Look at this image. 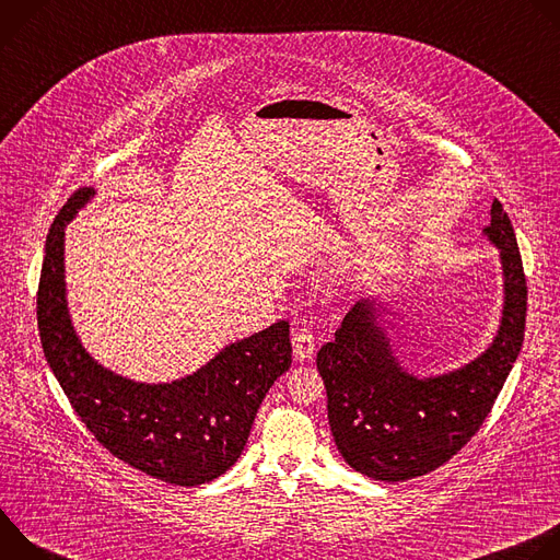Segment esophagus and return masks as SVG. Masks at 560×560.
<instances>
[{
  "label": "esophagus",
  "mask_w": 560,
  "mask_h": 560,
  "mask_svg": "<svg viewBox=\"0 0 560 560\" xmlns=\"http://www.w3.org/2000/svg\"><path fill=\"white\" fill-rule=\"evenodd\" d=\"M292 350L296 361H307L314 354V337L307 328H301L292 337Z\"/></svg>",
  "instance_id": "1"
}]
</instances>
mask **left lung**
<instances>
[{"label":"left lung","mask_w":560,"mask_h":560,"mask_svg":"<svg viewBox=\"0 0 560 560\" xmlns=\"http://www.w3.org/2000/svg\"><path fill=\"white\" fill-rule=\"evenodd\" d=\"M488 242L503 268L501 326L486 352L434 376H417L394 354L374 296L346 314L335 341L316 354L328 392L337 450L350 467L376 481H408L447 463L483 425L521 352L527 283L516 234L494 199Z\"/></svg>","instance_id":"left-lung-1"}]
</instances>
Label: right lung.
<instances>
[{
    "label": "right lung",
    "instance_id": "1",
    "mask_svg": "<svg viewBox=\"0 0 560 560\" xmlns=\"http://www.w3.org/2000/svg\"><path fill=\"white\" fill-rule=\"evenodd\" d=\"M95 197L74 192L46 236L37 326L46 361L77 417L119 460L171 486L214 481L242 456L257 410L292 363L288 322L225 346L197 372L139 383L95 361L77 337L63 279L66 223Z\"/></svg>",
    "mask_w": 560,
    "mask_h": 560
}]
</instances>
